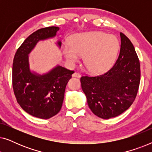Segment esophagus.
<instances>
[{
	"label": "esophagus",
	"mask_w": 152,
	"mask_h": 152,
	"mask_svg": "<svg viewBox=\"0 0 152 152\" xmlns=\"http://www.w3.org/2000/svg\"><path fill=\"white\" fill-rule=\"evenodd\" d=\"M72 77H75L80 78V77H81V75H80V73H79V72H74L73 74H72Z\"/></svg>",
	"instance_id": "esophagus-1"
}]
</instances>
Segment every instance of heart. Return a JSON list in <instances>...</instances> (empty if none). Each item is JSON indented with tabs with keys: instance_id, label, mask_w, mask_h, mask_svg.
<instances>
[{
	"instance_id": "obj_1",
	"label": "heart",
	"mask_w": 152,
	"mask_h": 152,
	"mask_svg": "<svg viewBox=\"0 0 152 152\" xmlns=\"http://www.w3.org/2000/svg\"><path fill=\"white\" fill-rule=\"evenodd\" d=\"M119 49V41L116 37L104 32H95L77 34L71 44H64V54L70 63L78 61L84 56V64L88 71L99 73L113 63Z\"/></svg>"
}]
</instances>
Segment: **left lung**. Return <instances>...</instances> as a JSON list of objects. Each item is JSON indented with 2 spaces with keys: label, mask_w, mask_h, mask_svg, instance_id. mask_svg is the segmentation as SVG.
I'll list each match as a JSON object with an SVG mask.
<instances>
[{
  "label": "left lung",
  "mask_w": 152,
  "mask_h": 152,
  "mask_svg": "<svg viewBox=\"0 0 152 152\" xmlns=\"http://www.w3.org/2000/svg\"><path fill=\"white\" fill-rule=\"evenodd\" d=\"M120 54L113 66L98 75L82 76L81 85L95 115L109 119L120 115L136 99L140 81V61L132 43L120 32Z\"/></svg>",
  "instance_id": "8db88e82"
}]
</instances>
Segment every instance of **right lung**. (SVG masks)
I'll return each mask as SVG.
<instances>
[{
  "label": "right lung",
  "mask_w": 152,
  "mask_h": 152,
  "mask_svg": "<svg viewBox=\"0 0 152 152\" xmlns=\"http://www.w3.org/2000/svg\"><path fill=\"white\" fill-rule=\"evenodd\" d=\"M59 28H41L30 34L18 48L12 66L14 95L25 111L41 119H49L61 109L66 84L74 70L58 66L44 75H37L29 68L28 54L39 40L53 37ZM59 46L61 43L58 42Z\"/></svg>",
  "instance_id": "1"
}]
</instances>
